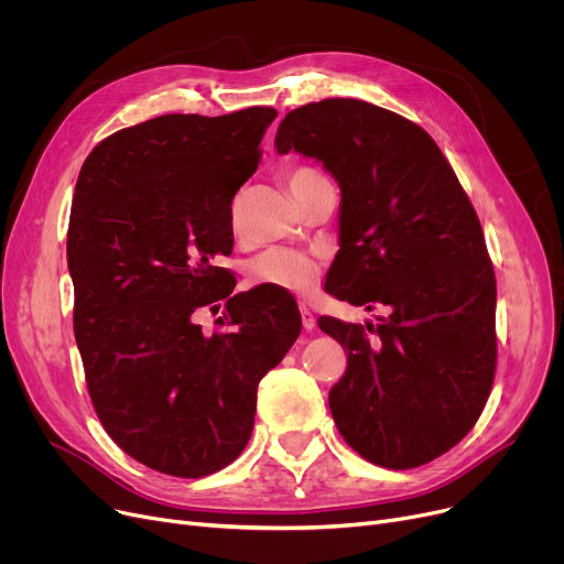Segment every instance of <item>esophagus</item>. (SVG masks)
<instances>
[{"label": "esophagus", "mask_w": 564, "mask_h": 564, "mask_svg": "<svg viewBox=\"0 0 564 564\" xmlns=\"http://www.w3.org/2000/svg\"><path fill=\"white\" fill-rule=\"evenodd\" d=\"M300 313H302V327H304L306 332L315 329V315L311 313V308H306V306L302 304V306H300Z\"/></svg>", "instance_id": "obj_1"}]
</instances>
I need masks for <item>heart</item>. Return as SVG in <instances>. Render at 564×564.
I'll return each mask as SVG.
<instances>
[{
	"mask_svg": "<svg viewBox=\"0 0 564 564\" xmlns=\"http://www.w3.org/2000/svg\"><path fill=\"white\" fill-rule=\"evenodd\" d=\"M315 177H322L315 169L294 166L292 171H288L285 183L290 192H294L304 183L315 181ZM232 219L237 221V205H232ZM319 272H322V264L315 256L285 249V247L267 249L264 253H260L249 262V279L253 283L272 285L290 292H311L319 281Z\"/></svg>",
	"mask_w": 564,
	"mask_h": 564,
	"instance_id": "obj_1",
	"label": "heart"
}]
</instances>
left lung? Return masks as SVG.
<instances>
[{"label": "left lung", "mask_w": 564, "mask_h": 564, "mask_svg": "<svg viewBox=\"0 0 564 564\" xmlns=\"http://www.w3.org/2000/svg\"><path fill=\"white\" fill-rule=\"evenodd\" d=\"M276 151L319 160L340 185L327 292L387 308L377 324L317 322L347 351L329 391L336 427L377 466H423L478 423L494 383L496 276L480 219L434 139L377 105L294 109Z\"/></svg>", "instance_id": "8db88e82"}]
</instances>
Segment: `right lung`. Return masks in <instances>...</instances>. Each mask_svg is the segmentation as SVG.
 <instances>
[{
  "label": "right lung",
  "mask_w": 564,
  "mask_h": 564,
  "mask_svg": "<svg viewBox=\"0 0 564 564\" xmlns=\"http://www.w3.org/2000/svg\"><path fill=\"white\" fill-rule=\"evenodd\" d=\"M274 107L166 113L102 139L82 164L70 226L73 327L107 434L137 462L203 478L251 438L258 381L302 332L290 292L235 283L232 196L256 173ZM221 310L205 335L193 317Z\"/></svg>",
  "instance_id": "obj_1"
}]
</instances>
